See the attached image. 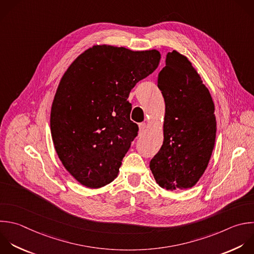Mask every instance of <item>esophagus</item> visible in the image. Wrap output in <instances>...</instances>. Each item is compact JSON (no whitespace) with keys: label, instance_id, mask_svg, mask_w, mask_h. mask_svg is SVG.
<instances>
[{"label":"esophagus","instance_id":"1","mask_svg":"<svg viewBox=\"0 0 254 254\" xmlns=\"http://www.w3.org/2000/svg\"><path fill=\"white\" fill-rule=\"evenodd\" d=\"M139 129H140V132L142 133L143 131H145V129H146V123H140L139 124Z\"/></svg>","mask_w":254,"mask_h":254}]
</instances>
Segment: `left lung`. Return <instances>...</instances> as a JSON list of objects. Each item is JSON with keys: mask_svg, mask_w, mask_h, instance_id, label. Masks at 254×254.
<instances>
[{"mask_svg": "<svg viewBox=\"0 0 254 254\" xmlns=\"http://www.w3.org/2000/svg\"><path fill=\"white\" fill-rule=\"evenodd\" d=\"M158 87L166 105L164 142L150 169L160 187L189 189L204 173L214 147V104L190 61L176 51L167 55Z\"/></svg>", "mask_w": 254, "mask_h": 254, "instance_id": "1", "label": "left lung"}]
</instances>
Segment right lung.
<instances>
[{
    "instance_id": "obj_1",
    "label": "right lung",
    "mask_w": 254,
    "mask_h": 254,
    "mask_svg": "<svg viewBox=\"0 0 254 254\" xmlns=\"http://www.w3.org/2000/svg\"><path fill=\"white\" fill-rule=\"evenodd\" d=\"M160 60L156 50L94 46L64 74L52 106L51 131L60 160L81 185L97 189L117 177L139 130L130 120L129 93Z\"/></svg>"
}]
</instances>
